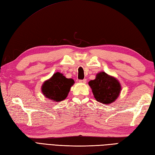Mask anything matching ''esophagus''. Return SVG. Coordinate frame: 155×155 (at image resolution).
Wrapping results in <instances>:
<instances>
[{
  "label": "esophagus",
  "instance_id": "esophagus-1",
  "mask_svg": "<svg viewBox=\"0 0 155 155\" xmlns=\"http://www.w3.org/2000/svg\"><path fill=\"white\" fill-rule=\"evenodd\" d=\"M79 82H82V83H86V79H83V80H80Z\"/></svg>",
  "mask_w": 155,
  "mask_h": 155
}]
</instances>
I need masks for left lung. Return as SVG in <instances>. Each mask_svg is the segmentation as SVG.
Returning <instances> with one entry per match:
<instances>
[{
    "instance_id": "left-lung-1",
    "label": "left lung",
    "mask_w": 155,
    "mask_h": 155,
    "mask_svg": "<svg viewBox=\"0 0 155 155\" xmlns=\"http://www.w3.org/2000/svg\"><path fill=\"white\" fill-rule=\"evenodd\" d=\"M88 85L97 101L106 105L116 101L121 91L120 81L104 71L96 74L94 80L89 81Z\"/></svg>"
}]
</instances>
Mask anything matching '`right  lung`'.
I'll return each instance as SVG.
<instances>
[{
	"instance_id": "add662e5",
	"label": "right lung",
	"mask_w": 155,
	"mask_h": 155,
	"mask_svg": "<svg viewBox=\"0 0 155 155\" xmlns=\"http://www.w3.org/2000/svg\"><path fill=\"white\" fill-rule=\"evenodd\" d=\"M74 83L73 78H67L62 73L57 72L43 83L41 92L46 98L59 102L67 98Z\"/></svg>"
}]
</instances>
